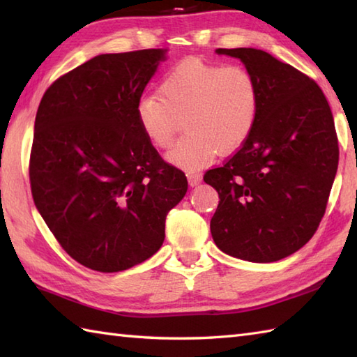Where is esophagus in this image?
Wrapping results in <instances>:
<instances>
[{"label":"esophagus","mask_w":357,"mask_h":357,"mask_svg":"<svg viewBox=\"0 0 357 357\" xmlns=\"http://www.w3.org/2000/svg\"><path fill=\"white\" fill-rule=\"evenodd\" d=\"M187 179H188V185H190V187H196V185H199L202 183V176L196 172L187 173Z\"/></svg>","instance_id":"obj_1"}]
</instances>
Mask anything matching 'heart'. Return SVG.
<instances>
[{
  "mask_svg": "<svg viewBox=\"0 0 357 357\" xmlns=\"http://www.w3.org/2000/svg\"><path fill=\"white\" fill-rule=\"evenodd\" d=\"M259 107V82L247 67L188 58L165 73L159 93L141 98L136 118L159 149L170 146L184 119L187 135L165 158L178 169L193 172L218 151L238 150L252 135Z\"/></svg>",
  "mask_w": 357,
  "mask_h": 357,
  "instance_id": "obj_1",
  "label": "heart"
}]
</instances>
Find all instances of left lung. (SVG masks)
Returning a JSON list of instances; mask_svg holds the SVG:
<instances>
[{"mask_svg":"<svg viewBox=\"0 0 357 357\" xmlns=\"http://www.w3.org/2000/svg\"><path fill=\"white\" fill-rule=\"evenodd\" d=\"M238 58L261 89L248 139L204 174L219 195L210 221L215 244L248 262H276L312 239L339 162L335 121L321 87L293 66L252 49H216Z\"/></svg>","mask_w":357,"mask_h":357,"instance_id":"8db88e82","label":"left lung"}]
</instances>
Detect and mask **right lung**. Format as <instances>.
Segmentation results:
<instances>
[{"mask_svg": "<svg viewBox=\"0 0 357 357\" xmlns=\"http://www.w3.org/2000/svg\"><path fill=\"white\" fill-rule=\"evenodd\" d=\"M167 49L102 53L45 90L35 118L30 187L53 236L102 273L132 268L161 248L167 213L187 178L144 135L136 104Z\"/></svg>", "mask_w": 357, "mask_h": 357, "instance_id": "obj_1", "label": "right lung"}]
</instances>
